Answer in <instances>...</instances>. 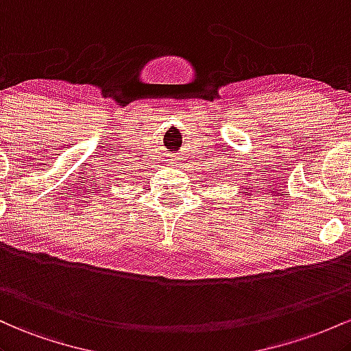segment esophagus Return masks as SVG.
I'll list each match as a JSON object with an SVG mask.
<instances>
[{
	"mask_svg": "<svg viewBox=\"0 0 351 351\" xmlns=\"http://www.w3.org/2000/svg\"><path fill=\"white\" fill-rule=\"evenodd\" d=\"M172 164H174V162H172Z\"/></svg>",
	"mask_w": 351,
	"mask_h": 351,
	"instance_id": "esophagus-1",
	"label": "esophagus"
}]
</instances>
